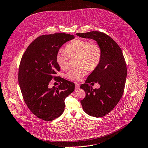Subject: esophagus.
<instances>
[{
	"mask_svg": "<svg viewBox=\"0 0 148 148\" xmlns=\"http://www.w3.org/2000/svg\"><path fill=\"white\" fill-rule=\"evenodd\" d=\"M75 90H78V89L79 88V84H78V83H75Z\"/></svg>",
	"mask_w": 148,
	"mask_h": 148,
	"instance_id": "1",
	"label": "esophagus"
}]
</instances>
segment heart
Instances as JSON below:
<instances>
[{
    "label": "heart",
    "mask_w": 148,
    "mask_h": 148,
    "mask_svg": "<svg viewBox=\"0 0 148 148\" xmlns=\"http://www.w3.org/2000/svg\"><path fill=\"white\" fill-rule=\"evenodd\" d=\"M65 51L60 50L56 56V62L61 69H65L70 58L77 57L78 67L69 70L66 78L73 81H79L87 74V70H94L99 65L101 58L100 46L91 43L90 40L76 38L67 44Z\"/></svg>",
    "instance_id": "obj_1"
}]
</instances>
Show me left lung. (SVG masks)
I'll use <instances>...</instances> for the list:
<instances>
[{
	"instance_id": "left-lung-1",
	"label": "left lung",
	"mask_w": 148,
	"mask_h": 148,
	"mask_svg": "<svg viewBox=\"0 0 148 148\" xmlns=\"http://www.w3.org/2000/svg\"><path fill=\"white\" fill-rule=\"evenodd\" d=\"M76 35L92 39L101 48L99 65L88 77L86 83L80 87L86 94L80 102L87 114L101 117L111 112L122 97L127 76L126 62L122 49L109 35L99 31ZM92 81L98 82L101 87L92 89L87 84Z\"/></svg>"
}]
</instances>
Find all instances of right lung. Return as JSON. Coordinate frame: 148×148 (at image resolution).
I'll list each match as a JSON object with an SVG mask.
<instances>
[{
  "instance_id": "right-lung-1",
  "label": "right lung",
  "mask_w": 148,
  "mask_h": 148,
  "mask_svg": "<svg viewBox=\"0 0 148 148\" xmlns=\"http://www.w3.org/2000/svg\"><path fill=\"white\" fill-rule=\"evenodd\" d=\"M65 33L44 35L35 39L22 57L18 82L25 103L38 118L51 121L60 116L65 99L74 90L73 83L64 79L56 88L48 87L60 68L56 56L65 42L74 38Z\"/></svg>"
}]
</instances>
